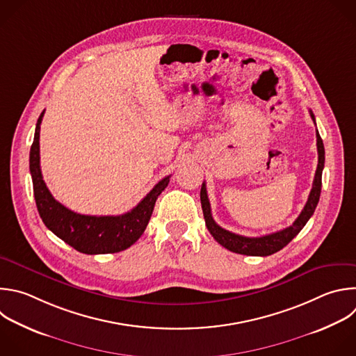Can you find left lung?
I'll use <instances>...</instances> for the list:
<instances>
[{
  "instance_id": "obj_1",
  "label": "left lung",
  "mask_w": 356,
  "mask_h": 356,
  "mask_svg": "<svg viewBox=\"0 0 356 356\" xmlns=\"http://www.w3.org/2000/svg\"><path fill=\"white\" fill-rule=\"evenodd\" d=\"M310 111V117L312 120L316 124V118L312 110ZM316 137H317V152H318V163H317V169H316V175H314V180H313V187L312 191L309 194L307 202L303 207L300 215L296 218V220L275 233H270L266 236H260V238H246V236H241L232 233L223 227H220L212 218L211 213V204L208 200V194H207V186L205 183H202L201 186V193H200V198H201V207H202V212H204V219H205V225L209 230V233L213 236V239L223 246L225 249L238 253V254H245V256H270L274 254L277 252H280L281 249H284L295 236L303 229V226L307 223V220L310 219V216L313 215L318 200H320V193H321V173H323V168H324V145H323V140L318 134V131H316Z\"/></svg>"
}]
</instances>
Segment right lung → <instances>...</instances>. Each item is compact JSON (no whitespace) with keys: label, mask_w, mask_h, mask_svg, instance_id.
I'll use <instances>...</instances> for the list:
<instances>
[{"label":"right lung","mask_w":356,"mask_h":356,"mask_svg":"<svg viewBox=\"0 0 356 356\" xmlns=\"http://www.w3.org/2000/svg\"><path fill=\"white\" fill-rule=\"evenodd\" d=\"M44 110L38 118L29 169L39 215L44 225L67 245L85 254L118 253L134 245L144 233L156 198L169 184L170 176L162 179L131 211L123 215H81L60 204L49 191L40 170V124Z\"/></svg>","instance_id":"add662e5"}]
</instances>
